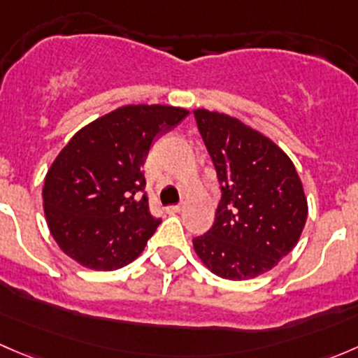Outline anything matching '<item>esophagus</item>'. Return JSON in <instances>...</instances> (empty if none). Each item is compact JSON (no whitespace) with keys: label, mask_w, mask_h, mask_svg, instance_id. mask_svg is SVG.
<instances>
[{"label":"esophagus","mask_w":358,"mask_h":358,"mask_svg":"<svg viewBox=\"0 0 358 358\" xmlns=\"http://www.w3.org/2000/svg\"><path fill=\"white\" fill-rule=\"evenodd\" d=\"M180 211H182V206L180 204L168 206V208H166V213H171V215H175V213H180Z\"/></svg>","instance_id":"obj_1"}]
</instances>
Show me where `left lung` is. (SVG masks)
Masks as SVG:
<instances>
[{
    "label": "left lung",
    "mask_w": 358,
    "mask_h": 358,
    "mask_svg": "<svg viewBox=\"0 0 358 358\" xmlns=\"http://www.w3.org/2000/svg\"><path fill=\"white\" fill-rule=\"evenodd\" d=\"M220 185L215 223L194 249L216 275L244 280L273 268L305 227L306 197L291 159L227 114L194 110Z\"/></svg>",
    "instance_id": "8db88e82"
}]
</instances>
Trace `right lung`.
Instances as JSON below:
<instances>
[{
	"label": "right lung",
	"mask_w": 358,
	"mask_h": 358,
	"mask_svg": "<svg viewBox=\"0 0 358 358\" xmlns=\"http://www.w3.org/2000/svg\"><path fill=\"white\" fill-rule=\"evenodd\" d=\"M187 115L180 107L126 106L72 136L43 187L50 232L67 256L106 272L138 258L161 223L150 215L142 166Z\"/></svg>",
	"instance_id": "right-lung-1"
}]
</instances>
